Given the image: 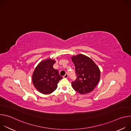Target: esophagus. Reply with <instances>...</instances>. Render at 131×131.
Here are the masks:
<instances>
[{
    "label": "esophagus",
    "instance_id": "esophagus-1",
    "mask_svg": "<svg viewBox=\"0 0 131 131\" xmlns=\"http://www.w3.org/2000/svg\"><path fill=\"white\" fill-rule=\"evenodd\" d=\"M68 74L67 73H66L63 76V78H68Z\"/></svg>",
    "mask_w": 131,
    "mask_h": 131
}]
</instances>
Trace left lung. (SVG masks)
<instances>
[{
    "mask_svg": "<svg viewBox=\"0 0 131 131\" xmlns=\"http://www.w3.org/2000/svg\"><path fill=\"white\" fill-rule=\"evenodd\" d=\"M71 60L77 76L76 80L71 82L73 89L81 94L92 92L100 81V68L91 58L82 54L72 56Z\"/></svg>",
    "mask_w": 131,
    "mask_h": 131,
    "instance_id": "obj_1",
    "label": "left lung"
}]
</instances>
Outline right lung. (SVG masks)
<instances>
[{
	"label": "right lung",
	"instance_id": "add662e5",
	"mask_svg": "<svg viewBox=\"0 0 131 131\" xmlns=\"http://www.w3.org/2000/svg\"><path fill=\"white\" fill-rule=\"evenodd\" d=\"M55 63L54 60L46 59L38 64L33 72L32 82L34 86L42 94H48L54 92L59 81L63 78L58 70L53 68Z\"/></svg>",
	"mask_w": 131,
	"mask_h": 131
}]
</instances>
